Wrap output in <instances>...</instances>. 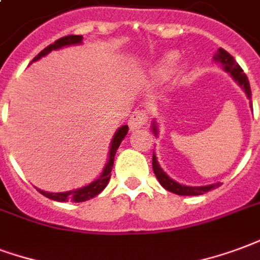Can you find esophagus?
<instances>
[{
  "label": "esophagus",
  "instance_id": "34e87169",
  "mask_svg": "<svg viewBox=\"0 0 260 260\" xmlns=\"http://www.w3.org/2000/svg\"><path fill=\"white\" fill-rule=\"evenodd\" d=\"M147 119H148L147 112L136 111L130 117V120H128V127H130V130H137V128L143 127L144 124L147 123Z\"/></svg>",
  "mask_w": 260,
  "mask_h": 260
}]
</instances>
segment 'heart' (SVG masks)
Here are the masks:
<instances>
[{"instance_id": "b5f03b06", "label": "heart", "mask_w": 260, "mask_h": 260, "mask_svg": "<svg viewBox=\"0 0 260 260\" xmlns=\"http://www.w3.org/2000/svg\"><path fill=\"white\" fill-rule=\"evenodd\" d=\"M176 60H177V55L173 54V52L164 55V56L152 66V69H151V77H152V80L155 81V83H164V81L168 80L170 76L173 75ZM184 72V66H180L179 69L176 70L177 75H183Z\"/></svg>"}]
</instances>
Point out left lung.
Segmentation results:
<instances>
[{
  "label": "left lung",
  "instance_id": "left-lung-1",
  "mask_svg": "<svg viewBox=\"0 0 260 260\" xmlns=\"http://www.w3.org/2000/svg\"><path fill=\"white\" fill-rule=\"evenodd\" d=\"M213 59L216 62H219L223 68L224 72H227L229 75L234 79L236 83H238V86L241 87L244 92L247 94V98L251 101V96H252V92H251V86H249V80H248L247 75L244 73V70L240 68V65L237 63L236 59L231 56L227 51H224L223 48H219L217 52L213 55ZM152 132L155 134V137H158V123L156 120H153L152 122ZM152 169H153V173L156 176V179L160 183V185L164 187L165 190L170 191V192H174V194L177 195H202L208 192V191L213 190L216 187H219L220 183H215V184H209V185H200V187H192V185H184V184H180L177 183L176 180L170 179L168 174L165 173L164 169L160 168V165L158 162V158H156V155L153 153L152 155Z\"/></svg>",
  "mask_w": 260,
  "mask_h": 260
}]
</instances>
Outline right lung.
Segmentation results:
<instances>
[{"label": "right lung", "instance_id": "obj_1", "mask_svg": "<svg viewBox=\"0 0 260 260\" xmlns=\"http://www.w3.org/2000/svg\"><path fill=\"white\" fill-rule=\"evenodd\" d=\"M83 43V36H66V37H62V39L56 40L54 44L48 45L47 48L41 51L36 58L33 59V62L36 60L41 59L43 56L45 55H48L51 51L55 50H60V48H63V47H69V45H79ZM128 132V127L124 124V126H120V127L117 128L116 133L113 134V138H112L111 141V147H109V153H108V160L107 164H105V168L102 170L101 176L95 179L92 183L90 184L84 185V187H80V188H76V190H70V191H65V192H48V191L44 190H40L39 191L41 194L47 197V198H50V200L58 201V202H68V201H75V202H84L87 200H91V198H94L96 195L102 192V190L105 188L109 183V180H111V172L112 168H113V162H115V155H116V151L119 148V145L122 143L124 137H126V134Z\"/></svg>", "mask_w": 260, "mask_h": 260}]
</instances>
